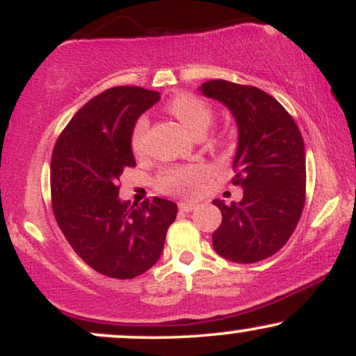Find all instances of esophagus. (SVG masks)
Returning a JSON list of instances; mask_svg holds the SVG:
<instances>
[{"instance_id":"1","label":"esophagus","mask_w":356,"mask_h":356,"mask_svg":"<svg viewBox=\"0 0 356 356\" xmlns=\"http://www.w3.org/2000/svg\"><path fill=\"white\" fill-rule=\"evenodd\" d=\"M197 204H192V202H179V209L184 211V212H191V211H195L197 209Z\"/></svg>"}]
</instances>
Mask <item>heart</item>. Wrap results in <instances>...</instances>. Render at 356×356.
Returning a JSON list of instances; mask_svg holds the SVG:
<instances>
[{
  "instance_id": "heart-1",
  "label": "heart",
  "mask_w": 356,
  "mask_h": 356,
  "mask_svg": "<svg viewBox=\"0 0 356 356\" xmlns=\"http://www.w3.org/2000/svg\"><path fill=\"white\" fill-rule=\"evenodd\" d=\"M167 110L177 118L181 124L194 137H204L214 118V110L206 100L191 93H179L172 97L167 104ZM147 132H149V118L140 117L136 122L130 137L134 154L140 155L145 150ZM209 175V169L206 165H184L170 167L159 175V187L165 192H179V194H191L199 186V182Z\"/></svg>"
}]
</instances>
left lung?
Wrapping results in <instances>:
<instances>
[{
	"mask_svg": "<svg viewBox=\"0 0 356 356\" xmlns=\"http://www.w3.org/2000/svg\"><path fill=\"white\" fill-rule=\"evenodd\" d=\"M199 90L229 108L238 125L232 184L243 187V199L214 201L222 222L212 246L232 263H257L288 243L303 212V137L283 105L263 90L226 80L206 81Z\"/></svg>",
	"mask_w": 356,
	"mask_h": 356,
	"instance_id": "left-lung-1",
	"label": "left lung"
}]
</instances>
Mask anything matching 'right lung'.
Listing matches in <instances>:
<instances>
[{
	"label": "right lung",
	"mask_w": 356,
	"mask_h": 356,
	"mask_svg": "<svg viewBox=\"0 0 356 356\" xmlns=\"http://www.w3.org/2000/svg\"><path fill=\"white\" fill-rule=\"evenodd\" d=\"M161 99L140 87H113L81 107L51 155L53 214L73 251L100 275L132 280L157 263L177 204L118 199V179L136 167L130 137L137 118Z\"/></svg>",
	"instance_id": "obj_1"
}]
</instances>
